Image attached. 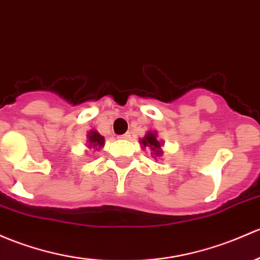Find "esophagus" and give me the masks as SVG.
<instances>
[{
    "label": "esophagus",
    "mask_w": 260,
    "mask_h": 260,
    "mask_svg": "<svg viewBox=\"0 0 260 260\" xmlns=\"http://www.w3.org/2000/svg\"><path fill=\"white\" fill-rule=\"evenodd\" d=\"M119 138H121V139H129L131 138V135H129V133H125V135L119 136Z\"/></svg>",
    "instance_id": "obj_1"
}]
</instances>
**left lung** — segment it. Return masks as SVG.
<instances>
[{
  "mask_svg": "<svg viewBox=\"0 0 260 260\" xmlns=\"http://www.w3.org/2000/svg\"><path fill=\"white\" fill-rule=\"evenodd\" d=\"M139 143H141L142 149H149L154 158H159L163 155L162 148L165 146V142L158 139V133L155 131H148L143 138L139 139Z\"/></svg>",
  "mask_w": 260,
  "mask_h": 260,
  "instance_id": "8db88e82",
  "label": "left lung"
}]
</instances>
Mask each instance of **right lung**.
<instances>
[{
  "instance_id": "right-lung-1",
  "label": "right lung",
  "mask_w": 260,
  "mask_h": 260,
  "mask_svg": "<svg viewBox=\"0 0 260 260\" xmlns=\"http://www.w3.org/2000/svg\"><path fill=\"white\" fill-rule=\"evenodd\" d=\"M88 148H93L100 151L105 147V137L101 136L100 133L97 132L95 129H91L88 133H87V144H86Z\"/></svg>"
}]
</instances>
